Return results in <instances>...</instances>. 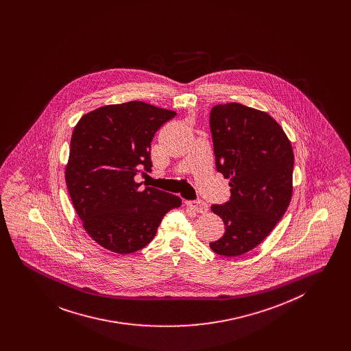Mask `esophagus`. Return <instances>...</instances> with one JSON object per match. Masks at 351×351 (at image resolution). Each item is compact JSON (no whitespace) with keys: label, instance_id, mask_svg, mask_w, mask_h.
Masks as SVG:
<instances>
[{"label":"esophagus","instance_id":"obj_1","mask_svg":"<svg viewBox=\"0 0 351 351\" xmlns=\"http://www.w3.org/2000/svg\"><path fill=\"white\" fill-rule=\"evenodd\" d=\"M186 206L191 208L192 210L197 212V213H206L208 212V205L206 202L202 200L186 201Z\"/></svg>","mask_w":351,"mask_h":351}]
</instances>
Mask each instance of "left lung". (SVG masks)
<instances>
[{
  "mask_svg": "<svg viewBox=\"0 0 351 351\" xmlns=\"http://www.w3.org/2000/svg\"><path fill=\"white\" fill-rule=\"evenodd\" d=\"M216 168L230 179V200L212 205L225 234L210 249L238 256L256 247L282 217L292 197L293 151L267 113L230 102L209 117Z\"/></svg>",
  "mask_w": 351,
  "mask_h": 351,
  "instance_id": "obj_1",
  "label": "left lung"
}]
</instances>
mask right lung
<instances>
[{
  "mask_svg": "<svg viewBox=\"0 0 351 351\" xmlns=\"http://www.w3.org/2000/svg\"><path fill=\"white\" fill-rule=\"evenodd\" d=\"M175 112L130 101L99 108L80 118L69 146L68 192L84 229L117 254L147 246L180 197L135 182L151 172V141Z\"/></svg>",
  "mask_w": 351,
  "mask_h": 351,
  "instance_id": "add662e5",
  "label": "right lung"
}]
</instances>
